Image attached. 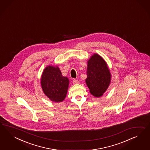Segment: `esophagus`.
Returning a JSON list of instances; mask_svg holds the SVG:
<instances>
[{"label": "esophagus", "mask_w": 150, "mask_h": 150, "mask_svg": "<svg viewBox=\"0 0 150 150\" xmlns=\"http://www.w3.org/2000/svg\"><path fill=\"white\" fill-rule=\"evenodd\" d=\"M73 82L74 84H77V83H80V81H79L78 80H76V79L73 80Z\"/></svg>", "instance_id": "34e87169"}]
</instances>
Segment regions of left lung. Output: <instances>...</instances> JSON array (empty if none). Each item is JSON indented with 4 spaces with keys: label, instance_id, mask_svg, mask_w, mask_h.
<instances>
[{
    "label": "left lung",
    "instance_id": "left-lung-1",
    "mask_svg": "<svg viewBox=\"0 0 150 150\" xmlns=\"http://www.w3.org/2000/svg\"><path fill=\"white\" fill-rule=\"evenodd\" d=\"M87 86L91 95L100 97L107 91L111 81L107 64L100 55L94 53L87 61Z\"/></svg>",
    "mask_w": 150,
    "mask_h": 150
}]
</instances>
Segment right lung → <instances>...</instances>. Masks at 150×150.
Returning a JSON list of instances; mask_svg holds the SVG:
<instances>
[{
	"mask_svg": "<svg viewBox=\"0 0 150 150\" xmlns=\"http://www.w3.org/2000/svg\"><path fill=\"white\" fill-rule=\"evenodd\" d=\"M41 85L43 93L51 101L62 102L67 94L69 80L62 75L58 66L50 65L42 74Z\"/></svg>",
	"mask_w": 150,
	"mask_h": 150,
	"instance_id": "1",
	"label": "right lung"
}]
</instances>
